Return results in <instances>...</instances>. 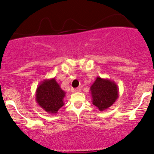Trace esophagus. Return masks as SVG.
I'll list each match as a JSON object with an SVG mask.
<instances>
[{"label": "esophagus", "instance_id": "esophagus-1", "mask_svg": "<svg viewBox=\"0 0 154 154\" xmlns=\"http://www.w3.org/2000/svg\"><path fill=\"white\" fill-rule=\"evenodd\" d=\"M80 91H81V89H80V87L76 88V89H74V92H80Z\"/></svg>", "mask_w": 154, "mask_h": 154}]
</instances>
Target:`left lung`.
Segmentation results:
<instances>
[{
	"instance_id": "1",
	"label": "left lung",
	"mask_w": 154,
	"mask_h": 154,
	"mask_svg": "<svg viewBox=\"0 0 154 154\" xmlns=\"http://www.w3.org/2000/svg\"><path fill=\"white\" fill-rule=\"evenodd\" d=\"M92 104L100 111L110 107L119 97V88L117 83L110 79L97 77L90 86Z\"/></svg>"
}]
</instances>
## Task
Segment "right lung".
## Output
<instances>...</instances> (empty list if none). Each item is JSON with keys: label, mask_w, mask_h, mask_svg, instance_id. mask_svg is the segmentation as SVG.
<instances>
[{"label": "right lung", "mask_w": 154, "mask_h": 154, "mask_svg": "<svg viewBox=\"0 0 154 154\" xmlns=\"http://www.w3.org/2000/svg\"><path fill=\"white\" fill-rule=\"evenodd\" d=\"M65 94L55 77L45 79L37 87L35 100L37 104L46 112L56 114L64 105L63 99Z\"/></svg>", "instance_id": "right-lung-1"}]
</instances>
